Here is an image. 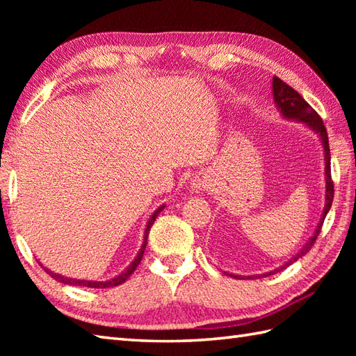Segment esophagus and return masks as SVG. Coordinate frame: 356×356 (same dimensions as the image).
<instances>
[{"label": "esophagus", "mask_w": 356, "mask_h": 356, "mask_svg": "<svg viewBox=\"0 0 356 356\" xmlns=\"http://www.w3.org/2000/svg\"><path fill=\"white\" fill-rule=\"evenodd\" d=\"M193 185H194V188H199V190H207V188L209 186L207 180H197V182Z\"/></svg>", "instance_id": "esophagus-1"}]
</instances>
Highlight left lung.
I'll list each match as a JSON object with an SVG mask.
<instances>
[{"mask_svg":"<svg viewBox=\"0 0 356 356\" xmlns=\"http://www.w3.org/2000/svg\"><path fill=\"white\" fill-rule=\"evenodd\" d=\"M272 92H274V99H275L277 107L280 108V111H282V115L284 118L300 120V122H305L307 127H311L312 130H315L316 133L320 134L323 147H324V161H326V205H324L321 220H320L318 226H316L315 234L311 238H309V241L303 246V249H301V251L297 255L292 257L289 261L284 263L282 268L277 269V270H283V269L289 266V264H292L293 261H297L300 257H303L305 254L311 251V248L315 245V240L321 232V226L324 223V218H326L329 209L332 207V202H334V180H332V176H330V148H329L327 131H326V127H324L323 119L320 118L318 113H316L311 107V105H309L303 99V96H301L298 92H295V90L291 86H287L286 82L280 79L278 76H274V79H272ZM277 270L266 272V274H263V275L264 277L272 275V274H275ZM231 277L245 278V277H237V275H232V274H231ZM260 277L261 275H259V278Z\"/></svg>","mask_w":356,"mask_h":356,"instance_id":"1","label":"left lung"}]
</instances>
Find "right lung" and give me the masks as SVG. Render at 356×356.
I'll use <instances>...</instances> for the list:
<instances>
[{
  "label": "right lung",
  "mask_w": 356,
  "mask_h": 356,
  "mask_svg": "<svg viewBox=\"0 0 356 356\" xmlns=\"http://www.w3.org/2000/svg\"><path fill=\"white\" fill-rule=\"evenodd\" d=\"M163 209V207H161L159 208L156 213L151 216V218L148 220V225H147V229H145V237H143V245H142V248H140V251H139V254H138V257H136L134 259V261L130 264V266H128L122 274H119L116 278H113V280H110V282H90V280H74V278H67V277H63V275H58V274H55V272H51V270H49V269H45L42 264L41 266L44 268V270L47 272V274L51 277V278H55L56 282H59V283H64V284H73V286H86V287H93V289H104V287H111V286H119V284H122V283H125V280L130 277L133 272L136 270V268L139 266V263L142 261V257H143V252H145V248H147V238H148V234H149V229H151V226H153V223H154V220H156V217L159 216V213H161V211Z\"/></svg>",
  "instance_id": "right-lung-1"
}]
</instances>
